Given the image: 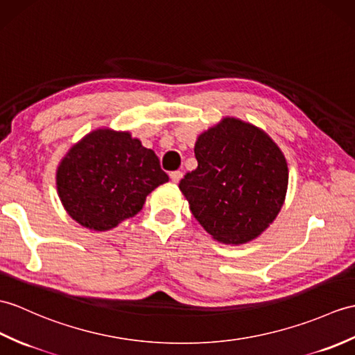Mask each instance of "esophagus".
<instances>
[{
    "instance_id": "1",
    "label": "esophagus",
    "mask_w": 355,
    "mask_h": 355,
    "mask_svg": "<svg viewBox=\"0 0 355 355\" xmlns=\"http://www.w3.org/2000/svg\"><path fill=\"white\" fill-rule=\"evenodd\" d=\"M169 177H171L172 181H174V183H178V181L181 180V177H183V172H181V171H172L171 174H169Z\"/></svg>"
}]
</instances>
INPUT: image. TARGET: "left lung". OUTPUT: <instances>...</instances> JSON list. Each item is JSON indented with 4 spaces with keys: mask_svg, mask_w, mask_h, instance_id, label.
<instances>
[{
    "mask_svg": "<svg viewBox=\"0 0 355 355\" xmlns=\"http://www.w3.org/2000/svg\"><path fill=\"white\" fill-rule=\"evenodd\" d=\"M198 168L180 181L196 220L224 243L252 241L282 209L289 172L270 137L225 118L195 144Z\"/></svg>",
    "mask_w": 355,
    "mask_h": 355,
    "instance_id": "8db88e82",
    "label": "left lung"
}]
</instances>
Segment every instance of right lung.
<instances>
[{
    "instance_id": "add662e5",
    "label": "right lung",
    "mask_w": 355,
    "mask_h": 355,
    "mask_svg": "<svg viewBox=\"0 0 355 355\" xmlns=\"http://www.w3.org/2000/svg\"><path fill=\"white\" fill-rule=\"evenodd\" d=\"M168 174L153 150L125 131L96 130L71 148L57 169V191L72 219L105 232L142 210Z\"/></svg>"
}]
</instances>
